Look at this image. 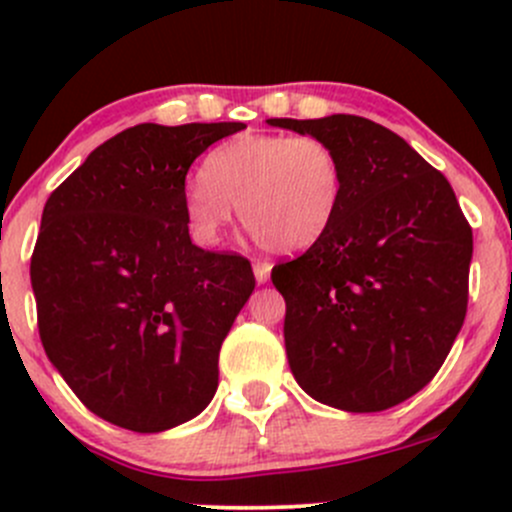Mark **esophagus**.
<instances>
[{
	"instance_id": "34e87169",
	"label": "esophagus",
	"mask_w": 512,
	"mask_h": 512,
	"mask_svg": "<svg viewBox=\"0 0 512 512\" xmlns=\"http://www.w3.org/2000/svg\"><path fill=\"white\" fill-rule=\"evenodd\" d=\"M252 270H255V280L260 282V285H265L267 280H270V272H272V265L267 260H255V265H252Z\"/></svg>"
}]
</instances>
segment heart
I'll return each instance as SVG.
<instances>
[{"label": "heart", "mask_w": 512, "mask_h": 512, "mask_svg": "<svg viewBox=\"0 0 512 512\" xmlns=\"http://www.w3.org/2000/svg\"><path fill=\"white\" fill-rule=\"evenodd\" d=\"M347 168L337 148L319 136L242 133L208 153L203 175L183 190L190 235L215 245L237 205L240 223L267 252H302L337 220Z\"/></svg>", "instance_id": "heart-1"}]
</instances>
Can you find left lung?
<instances>
[{
	"instance_id": "obj_1",
	"label": "left lung",
	"mask_w": 512,
	"mask_h": 512,
	"mask_svg": "<svg viewBox=\"0 0 512 512\" xmlns=\"http://www.w3.org/2000/svg\"><path fill=\"white\" fill-rule=\"evenodd\" d=\"M267 123L324 138L347 168L332 230L272 267L289 369L334 409H391L436 376L461 332L471 225L446 175L389 128L349 113Z\"/></svg>"
}]
</instances>
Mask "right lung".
Wrapping results in <instances>:
<instances>
[{
    "mask_svg": "<svg viewBox=\"0 0 512 512\" xmlns=\"http://www.w3.org/2000/svg\"><path fill=\"white\" fill-rule=\"evenodd\" d=\"M245 123H141L54 193L32 252L44 352L103 421L158 433L213 401L218 356L255 289L247 257L190 242L193 160Z\"/></svg>",
    "mask_w": 512,
    "mask_h": 512,
    "instance_id": "add662e5",
    "label": "right lung"
}]
</instances>
